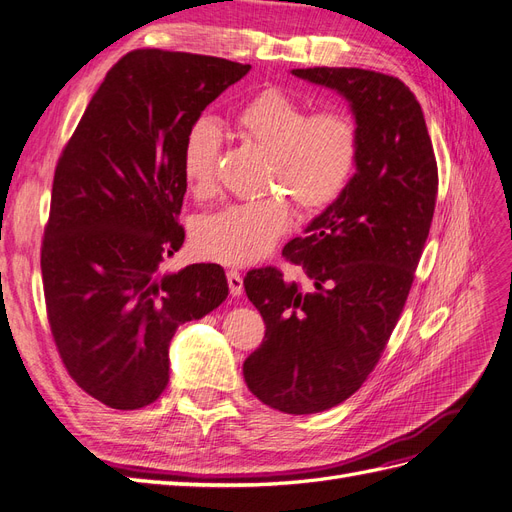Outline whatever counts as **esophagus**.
<instances>
[{"mask_svg": "<svg viewBox=\"0 0 512 512\" xmlns=\"http://www.w3.org/2000/svg\"><path fill=\"white\" fill-rule=\"evenodd\" d=\"M226 280H228V288H230L232 297H239V294H243V277L239 271H235V269L226 271Z\"/></svg>", "mask_w": 512, "mask_h": 512, "instance_id": "1", "label": "esophagus"}]
</instances>
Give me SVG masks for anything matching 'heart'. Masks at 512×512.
Masks as SVG:
<instances>
[{
	"label": "heart",
	"instance_id": "b5f03b06",
	"mask_svg": "<svg viewBox=\"0 0 512 512\" xmlns=\"http://www.w3.org/2000/svg\"><path fill=\"white\" fill-rule=\"evenodd\" d=\"M237 130L267 149L265 188L286 192L303 215L329 209L342 196L359 160V130L339 108L307 115V108L280 89H265L235 113ZM222 128L213 117H196L181 141V175L196 196L215 185ZM292 211L280 194H267L203 215L194 226L198 254L230 267L267 258L290 228Z\"/></svg>",
	"mask_w": 512,
	"mask_h": 512
}]
</instances>
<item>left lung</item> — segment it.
<instances>
[{
	"label": "left lung",
	"instance_id": "left-lung-1",
	"mask_svg": "<svg viewBox=\"0 0 512 512\" xmlns=\"http://www.w3.org/2000/svg\"><path fill=\"white\" fill-rule=\"evenodd\" d=\"M292 74L346 98L359 160L346 192L282 252L309 286L273 267L245 275L267 331L243 378L262 404L316 414L359 391L389 342L429 235L438 164L421 104L395 76L361 68Z\"/></svg>",
	"mask_w": 512,
	"mask_h": 512
}]
</instances>
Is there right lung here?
Masks as SVG:
<instances>
[{
	"label": "right lung",
	"instance_id": "1",
	"mask_svg": "<svg viewBox=\"0 0 512 512\" xmlns=\"http://www.w3.org/2000/svg\"><path fill=\"white\" fill-rule=\"evenodd\" d=\"M250 68L160 49L123 55L57 162L40 256L46 314L68 374L108 408L153 404L179 324L228 297L220 265H160L185 239L183 134Z\"/></svg>",
	"mask_w": 512,
	"mask_h": 512
}]
</instances>
